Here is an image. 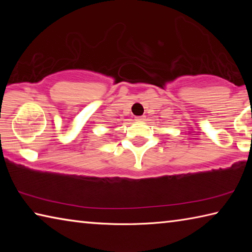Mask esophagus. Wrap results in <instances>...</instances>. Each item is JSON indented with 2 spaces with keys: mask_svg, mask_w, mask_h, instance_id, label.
<instances>
[{
  "mask_svg": "<svg viewBox=\"0 0 252 252\" xmlns=\"http://www.w3.org/2000/svg\"><path fill=\"white\" fill-rule=\"evenodd\" d=\"M135 120L136 121H142V120H144V117L142 116V117H135Z\"/></svg>",
  "mask_w": 252,
  "mask_h": 252,
  "instance_id": "esophagus-1",
  "label": "esophagus"
}]
</instances>
